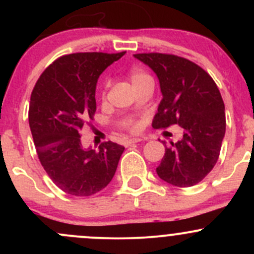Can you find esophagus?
I'll return each instance as SVG.
<instances>
[{"instance_id": "1", "label": "esophagus", "mask_w": 254, "mask_h": 254, "mask_svg": "<svg viewBox=\"0 0 254 254\" xmlns=\"http://www.w3.org/2000/svg\"><path fill=\"white\" fill-rule=\"evenodd\" d=\"M142 139H140V137H132V139H127V140H124V145L127 146H130V145H132V143H136V142H140L141 141Z\"/></svg>"}]
</instances>
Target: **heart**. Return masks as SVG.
Listing matches in <instances>:
<instances>
[{"mask_svg":"<svg viewBox=\"0 0 254 254\" xmlns=\"http://www.w3.org/2000/svg\"><path fill=\"white\" fill-rule=\"evenodd\" d=\"M129 79H130V82H131L132 86H134L135 89L140 88V87L143 86V84L150 83V82H152L153 83V79H152V77H151L150 73H147L146 71L141 70V68H135V70L130 71ZM124 125L127 130H130V131H136V130L139 129V125H137L136 123L131 119L125 120Z\"/></svg>","mask_w":254,"mask_h":254,"instance_id":"b5f03b06","label":"heart"}]
</instances>
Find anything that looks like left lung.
<instances>
[{"label":"left lung","instance_id":"left-lung-1","mask_svg":"<svg viewBox=\"0 0 254 254\" xmlns=\"http://www.w3.org/2000/svg\"><path fill=\"white\" fill-rule=\"evenodd\" d=\"M134 56L150 66L160 81L163 98L152 127L183 129L178 142L166 146L156 172L172 186H195L216 165L225 136V104L219 88L204 68L188 59L161 53Z\"/></svg>","mask_w":254,"mask_h":254}]
</instances>
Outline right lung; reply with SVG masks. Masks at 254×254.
<instances>
[{
    "instance_id": "obj_1",
    "label": "right lung",
    "mask_w": 254,
    "mask_h": 254,
    "mask_svg": "<svg viewBox=\"0 0 254 254\" xmlns=\"http://www.w3.org/2000/svg\"><path fill=\"white\" fill-rule=\"evenodd\" d=\"M124 54L64 55L45 68L33 88L28 118L38 157L54 184L70 195H93L115 175L124 146L106 141L98 151L86 150L81 130L93 120L99 75Z\"/></svg>"
}]
</instances>
